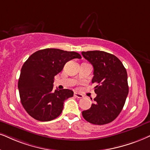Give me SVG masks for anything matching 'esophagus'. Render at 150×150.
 Wrapping results in <instances>:
<instances>
[{
    "label": "esophagus",
    "instance_id": "34e87169",
    "mask_svg": "<svg viewBox=\"0 0 150 150\" xmlns=\"http://www.w3.org/2000/svg\"><path fill=\"white\" fill-rule=\"evenodd\" d=\"M74 96L77 98H83V95H81V93H74Z\"/></svg>",
    "mask_w": 150,
    "mask_h": 150
}]
</instances>
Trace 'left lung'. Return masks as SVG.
<instances>
[{"mask_svg": "<svg viewBox=\"0 0 150 150\" xmlns=\"http://www.w3.org/2000/svg\"><path fill=\"white\" fill-rule=\"evenodd\" d=\"M81 54L93 66L92 83L97 84L94 103L82 111V115L92 124H108L120 114L125 103L129 93L127 71L120 60L110 53L93 50Z\"/></svg>", "mask_w": 150, "mask_h": 150, "instance_id": "left-lung-1", "label": "left lung"}]
</instances>
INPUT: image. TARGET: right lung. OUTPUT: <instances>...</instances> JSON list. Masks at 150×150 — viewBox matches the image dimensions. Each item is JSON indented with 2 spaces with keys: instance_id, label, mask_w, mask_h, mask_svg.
<instances>
[{
  "instance_id": "1",
  "label": "right lung",
  "mask_w": 150,
  "mask_h": 150,
  "mask_svg": "<svg viewBox=\"0 0 150 150\" xmlns=\"http://www.w3.org/2000/svg\"><path fill=\"white\" fill-rule=\"evenodd\" d=\"M81 59L79 53L60 49L38 50L26 60L21 68L18 88L21 102L27 113L39 121L54 120L61 114L64 102L73 96L69 89L53 91L54 77L66 62Z\"/></svg>"
}]
</instances>
